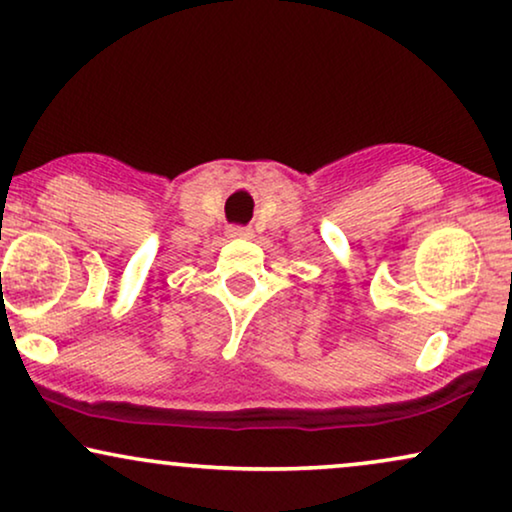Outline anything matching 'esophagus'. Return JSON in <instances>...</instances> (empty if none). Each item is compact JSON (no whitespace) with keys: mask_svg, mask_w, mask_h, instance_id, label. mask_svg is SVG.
Here are the masks:
<instances>
[{"mask_svg":"<svg viewBox=\"0 0 512 512\" xmlns=\"http://www.w3.org/2000/svg\"><path fill=\"white\" fill-rule=\"evenodd\" d=\"M229 236L231 238H252V229L250 227H231Z\"/></svg>","mask_w":512,"mask_h":512,"instance_id":"34e87169","label":"esophagus"}]
</instances>
